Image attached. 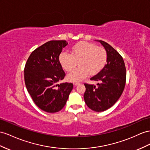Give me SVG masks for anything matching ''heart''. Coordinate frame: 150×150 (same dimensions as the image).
Returning a JSON list of instances; mask_svg holds the SVG:
<instances>
[{
	"instance_id": "1",
	"label": "heart",
	"mask_w": 150,
	"mask_h": 150,
	"mask_svg": "<svg viewBox=\"0 0 150 150\" xmlns=\"http://www.w3.org/2000/svg\"><path fill=\"white\" fill-rule=\"evenodd\" d=\"M86 53V59L83 61L81 66L89 68L93 72L97 71L100 68L103 64V56L99 53L97 49H94L91 46H87L85 48ZM85 78L83 72H77L72 75V80L74 82H79Z\"/></svg>"
}]
</instances>
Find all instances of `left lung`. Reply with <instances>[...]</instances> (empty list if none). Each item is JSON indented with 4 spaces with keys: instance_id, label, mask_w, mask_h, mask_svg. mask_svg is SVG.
I'll return each mask as SVG.
<instances>
[{
    "instance_id": "obj_1",
    "label": "left lung",
    "mask_w": 150,
    "mask_h": 150,
    "mask_svg": "<svg viewBox=\"0 0 150 150\" xmlns=\"http://www.w3.org/2000/svg\"><path fill=\"white\" fill-rule=\"evenodd\" d=\"M68 45L66 40H51L33 51L25 64L26 89L35 105L44 112L56 113L63 108L71 83L63 82L65 74L59 56Z\"/></svg>"
}]
</instances>
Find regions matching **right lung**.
<instances>
[{
    "mask_svg": "<svg viewBox=\"0 0 150 150\" xmlns=\"http://www.w3.org/2000/svg\"><path fill=\"white\" fill-rule=\"evenodd\" d=\"M106 51V63L91 80L86 84L84 100L90 109L97 112L111 108L120 98L126 80V69L124 59L116 50L104 41H100Z\"/></svg>",
    "mask_w": 150,
    "mask_h": 150,
    "instance_id": "add662e5",
    "label": "right lung"
}]
</instances>
